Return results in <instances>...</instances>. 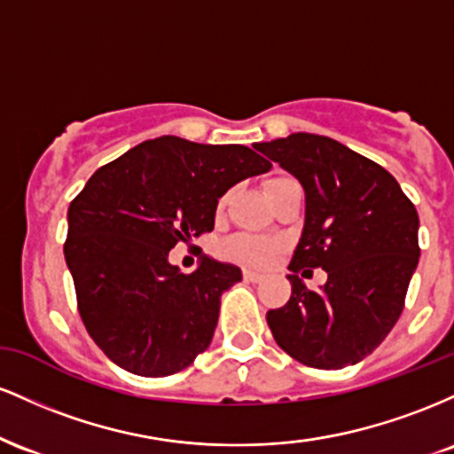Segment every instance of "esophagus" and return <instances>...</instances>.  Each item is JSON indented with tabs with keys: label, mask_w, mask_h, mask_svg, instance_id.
<instances>
[{
	"label": "esophagus",
	"mask_w": 454,
	"mask_h": 454,
	"mask_svg": "<svg viewBox=\"0 0 454 454\" xmlns=\"http://www.w3.org/2000/svg\"><path fill=\"white\" fill-rule=\"evenodd\" d=\"M243 278L247 281H252V284H258V281L264 279L262 273H258V270H252V269H243Z\"/></svg>",
	"instance_id": "obj_1"
}]
</instances>
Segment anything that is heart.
Instances as JSON below:
<instances>
[{"mask_svg":"<svg viewBox=\"0 0 454 454\" xmlns=\"http://www.w3.org/2000/svg\"><path fill=\"white\" fill-rule=\"evenodd\" d=\"M284 179L286 176L270 179L267 185V192ZM226 198L228 196L222 198L220 205L226 202ZM275 252H278V243L269 241V239H262V237H252V234H237V237H232L231 241H226V245H223V254H226L228 258L239 260V262H245V264H267L269 260L275 256Z\"/></svg>","mask_w":454,"mask_h":454,"instance_id":"heart-1","label":"heart"}]
</instances>
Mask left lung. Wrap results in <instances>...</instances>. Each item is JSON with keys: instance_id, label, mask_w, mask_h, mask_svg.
I'll return each mask as SVG.
<instances>
[{"instance_id": "obj_1", "label": "left lung", "mask_w": 454, "mask_h": 454, "mask_svg": "<svg viewBox=\"0 0 454 454\" xmlns=\"http://www.w3.org/2000/svg\"><path fill=\"white\" fill-rule=\"evenodd\" d=\"M254 147L305 190L293 294L267 314L270 333L307 367L356 364L403 311L420 256L416 207L387 168L328 137L296 132ZM301 268H325L327 284L309 291L295 275Z\"/></svg>"}]
</instances>
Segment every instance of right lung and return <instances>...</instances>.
<instances>
[{
  "mask_svg": "<svg viewBox=\"0 0 454 454\" xmlns=\"http://www.w3.org/2000/svg\"><path fill=\"white\" fill-rule=\"evenodd\" d=\"M269 168L243 145L160 137L91 175L67 209L64 254L82 325L114 364L164 378L209 348L241 269L205 256L181 273L168 252L211 232L217 198Z\"/></svg>",
  "mask_w": 454,
  "mask_h": 454,
  "instance_id": "add662e5",
  "label": "right lung"
}]
</instances>
